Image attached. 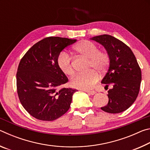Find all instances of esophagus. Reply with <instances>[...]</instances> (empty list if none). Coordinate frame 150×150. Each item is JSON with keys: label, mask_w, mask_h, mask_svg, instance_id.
<instances>
[{"label": "esophagus", "mask_w": 150, "mask_h": 150, "mask_svg": "<svg viewBox=\"0 0 150 150\" xmlns=\"http://www.w3.org/2000/svg\"><path fill=\"white\" fill-rule=\"evenodd\" d=\"M84 91H85L86 93H87L88 94H89V95H95V94H96V91H91L84 90Z\"/></svg>", "instance_id": "esophagus-1"}]
</instances>
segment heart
I'll return each instance as SVG.
<instances>
[{"instance_id": "obj_1", "label": "heart", "mask_w": 150, "mask_h": 150, "mask_svg": "<svg viewBox=\"0 0 150 150\" xmlns=\"http://www.w3.org/2000/svg\"><path fill=\"white\" fill-rule=\"evenodd\" d=\"M74 50L89 59V70L93 69L102 73L107 67L110 61L108 54L105 51L98 50V46L94 43L83 40L75 45ZM57 64L61 71L66 75L71 76L74 73L71 57L67 52L59 53L57 57ZM95 71L91 70L87 73H79L74 75L71 79V85L79 89H91L98 80V75Z\"/></svg>"}]
</instances>
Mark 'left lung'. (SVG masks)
Instances as JSON below:
<instances>
[{"instance_id": "1", "label": "left lung", "mask_w": 150, "mask_h": 150, "mask_svg": "<svg viewBox=\"0 0 150 150\" xmlns=\"http://www.w3.org/2000/svg\"><path fill=\"white\" fill-rule=\"evenodd\" d=\"M99 43L107 52L110 65L101 83L108 91V103L101 107L103 111L116 114L126 110L138 95L142 81L140 67L132 51L120 40L110 35H100L91 38Z\"/></svg>"}]
</instances>
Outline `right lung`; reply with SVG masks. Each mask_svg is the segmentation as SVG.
<instances>
[{
	"label": "right lung",
	"mask_w": 150,
	"mask_h": 150,
	"mask_svg": "<svg viewBox=\"0 0 150 150\" xmlns=\"http://www.w3.org/2000/svg\"><path fill=\"white\" fill-rule=\"evenodd\" d=\"M77 40L48 37L35 44L20 60L16 73L17 93L22 105L33 117L56 120L67 112L76 89L59 88L68 78L57 64L59 53Z\"/></svg>",
	"instance_id": "obj_1"
}]
</instances>
